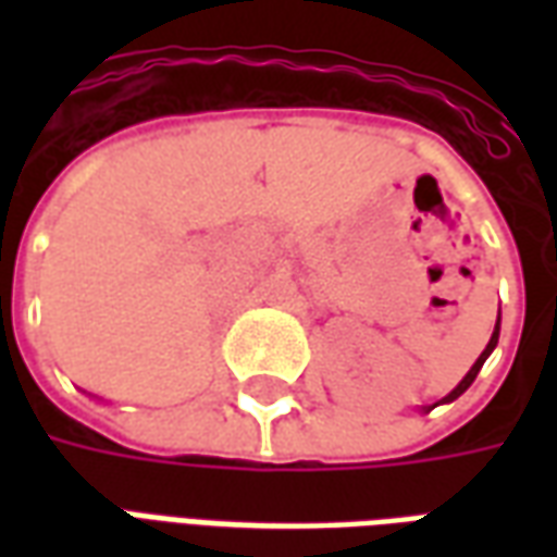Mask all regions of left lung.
<instances>
[{"mask_svg": "<svg viewBox=\"0 0 557 557\" xmlns=\"http://www.w3.org/2000/svg\"><path fill=\"white\" fill-rule=\"evenodd\" d=\"M498 322H502V313H498ZM495 343H498V325H495V331H492L490 343H486V349H483V355H480L478 361H474V367H471V370H468L466 379H462V382H459V385H456L454 391H450V394H447V397L442 399V403H454L456 397H462V394H466L468 387H471V382H474V379H478V373H480V367H483V361H486V358H490V351L495 349Z\"/></svg>", "mask_w": 557, "mask_h": 557, "instance_id": "obj_1", "label": "left lung"}]
</instances>
